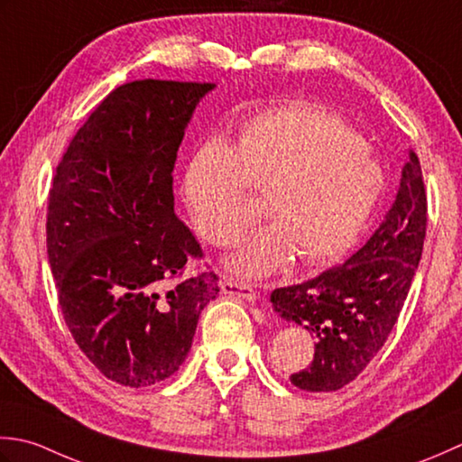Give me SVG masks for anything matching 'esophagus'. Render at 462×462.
<instances>
[{
  "instance_id": "obj_1",
  "label": "esophagus",
  "mask_w": 462,
  "mask_h": 462,
  "mask_svg": "<svg viewBox=\"0 0 462 462\" xmlns=\"http://www.w3.org/2000/svg\"><path fill=\"white\" fill-rule=\"evenodd\" d=\"M221 291L225 295L239 297L243 300H249V303H255V300H257L255 291H253L249 285L239 283V281H233V279H223L221 281Z\"/></svg>"
}]
</instances>
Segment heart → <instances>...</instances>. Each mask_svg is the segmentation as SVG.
Wrapping results in <instances>:
<instances>
[{
    "label": "heart",
    "instance_id": "heart-1",
    "mask_svg": "<svg viewBox=\"0 0 462 462\" xmlns=\"http://www.w3.org/2000/svg\"><path fill=\"white\" fill-rule=\"evenodd\" d=\"M245 185L263 197L267 225L227 259L243 277H263L293 255L321 265L351 247L383 193L371 149L327 111L293 106L253 119L235 145L207 139L185 169L183 193L197 231L215 245L239 237L253 219Z\"/></svg>",
    "mask_w": 462,
    "mask_h": 462
}]
</instances>
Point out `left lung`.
<instances>
[{
  "label": "left lung",
  "instance_id": "8db88e82",
  "mask_svg": "<svg viewBox=\"0 0 462 462\" xmlns=\"http://www.w3.org/2000/svg\"><path fill=\"white\" fill-rule=\"evenodd\" d=\"M425 231V183L419 157L411 152L397 199L371 239L343 265L271 293L281 319L315 337L313 363L291 374L295 387L310 393L343 389L381 351L409 295Z\"/></svg>",
  "mask_w": 462,
  "mask_h": 462
}]
</instances>
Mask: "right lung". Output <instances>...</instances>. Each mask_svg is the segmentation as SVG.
<instances>
[{
    "label": "right lung",
    "instance_id": "right-lung-1",
    "mask_svg": "<svg viewBox=\"0 0 462 462\" xmlns=\"http://www.w3.org/2000/svg\"><path fill=\"white\" fill-rule=\"evenodd\" d=\"M213 89L165 79L113 89L53 177L47 257L63 319L83 355L124 387L171 376L219 293L213 271L177 281L203 251L173 209L177 149Z\"/></svg>",
    "mask_w": 462,
    "mask_h": 462
}]
</instances>
